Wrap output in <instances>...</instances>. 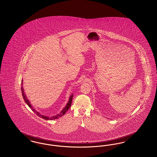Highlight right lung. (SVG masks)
<instances>
[{"mask_svg": "<svg viewBox=\"0 0 157 157\" xmlns=\"http://www.w3.org/2000/svg\"><path fill=\"white\" fill-rule=\"evenodd\" d=\"M21 84H22L21 91H22V97L23 98V99H24L25 102H26V104L29 106V107L30 108V109H31L33 112H35V113L37 115V116H39V117H40V118H43V119H44V120H53L58 119V118H59L60 117H61L62 116H63V115L67 112V110L69 109V108L71 107V104H72V98H73V96H74L73 94H72V95L70 96L69 99V101H68V102H67V104L66 105V106H65V108H64L58 114H57V115H54V116H52V117H48V116H45V115H42L40 113L37 112V111L33 107V106L30 104L29 101L28 100V99L26 97V95H25V91H24V90H23V79L22 80V83H21Z\"/></svg>", "mask_w": 157, "mask_h": 157, "instance_id": "right-lung-1", "label": "right lung"}]
</instances>
